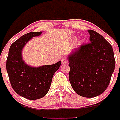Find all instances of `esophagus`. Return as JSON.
<instances>
[{"instance_id":"1","label":"esophagus","mask_w":120,"mask_h":120,"mask_svg":"<svg viewBox=\"0 0 120 120\" xmlns=\"http://www.w3.org/2000/svg\"><path fill=\"white\" fill-rule=\"evenodd\" d=\"M61 62L62 63V64H68V58L66 57H62V59H61Z\"/></svg>"}]
</instances>
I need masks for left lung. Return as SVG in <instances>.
Wrapping results in <instances>:
<instances>
[{
	"instance_id": "left-lung-1",
	"label": "left lung",
	"mask_w": 120,
	"mask_h": 120,
	"mask_svg": "<svg viewBox=\"0 0 120 120\" xmlns=\"http://www.w3.org/2000/svg\"><path fill=\"white\" fill-rule=\"evenodd\" d=\"M90 42L76 49L69 57V79L76 93L93 98L106 90L115 68L111 45L101 34L89 30Z\"/></svg>"
}]
</instances>
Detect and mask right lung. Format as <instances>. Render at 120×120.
Wrapping results in <instances>:
<instances>
[{"label": "right lung", "instance_id": "add662e5", "mask_svg": "<svg viewBox=\"0 0 120 120\" xmlns=\"http://www.w3.org/2000/svg\"><path fill=\"white\" fill-rule=\"evenodd\" d=\"M42 32H31L17 40L10 46L6 60V70L12 88L16 93L28 100L44 97L49 91L55 73L61 62L52 65L32 68L22 58V49L32 37L39 36Z\"/></svg>", "mask_w": 120, "mask_h": 120}]
</instances>
